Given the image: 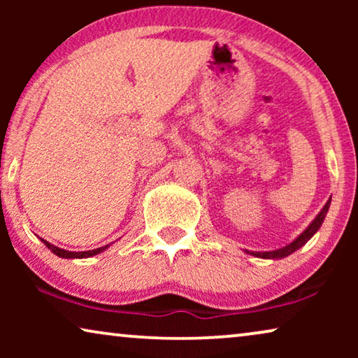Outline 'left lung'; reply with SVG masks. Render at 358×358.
Listing matches in <instances>:
<instances>
[{"label": "left lung", "instance_id": "8db88e82", "mask_svg": "<svg viewBox=\"0 0 358 358\" xmlns=\"http://www.w3.org/2000/svg\"><path fill=\"white\" fill-rule=\"evenodd\" d=\"M329 205H331V199L327 200L326 205H324V207H322L321 212L316 215V218L310 223V227H308L305 231L300 234V236L293 239L290 244H287V246H283L280 249H275V251H264V252L246 251V252L251 254V256H254V257H261V259H283V257L290 256V254L298 251V249H300L301 246H305V244L310 241L313 236H315V233L321 228L322 222H324V217H326L327 210H329Z\"/></svg>", "mask_w": 358, "mask_h": 358}]
</instances>
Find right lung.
Segmentation results:
<instances>
[{
    "label": "right lung",
    "mask_w": 358,
    "mask_h": 358,
    "mask_svg": "<svg viewBox=\"0 0 358 358\" xmlns=\"http://www.w3.org/2000/svg\"><path fill=\"white\" fill-rule=\"evenodd\" d=\"M43 244L50 249V251L53 254H57L58 257H63V259H85V257H91V256H96V254H99L102 251H106L107 248H109V244H106V246L102 248H97V249H92V251H83V252H75V251H65V249H60L57 246H53V244H50L48 241H45V239H42Z\"/></svg>",
    "instance_id": "obj_1"
}]
</instances>
